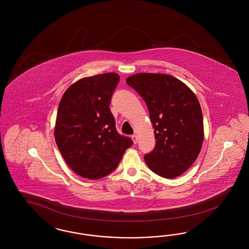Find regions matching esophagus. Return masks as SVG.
Listing matches in <instances>:
<instances>
[{"label": "esophagus", "mask_w": 249, "mask_h": 249, "mask_svg": "<svg viewBox=\"0 0 249 249\" xmlns=\"http://www.w3.org/2000/svg\"><path fill=\"white\" fill-rule=\"evenodd\" d=\"M131 139H132V141H133V142L134 143L137 144V142H138V137H137V135H132L131 136Z\"/></svg>", "instance_id": "obj_1"}]
</instances>
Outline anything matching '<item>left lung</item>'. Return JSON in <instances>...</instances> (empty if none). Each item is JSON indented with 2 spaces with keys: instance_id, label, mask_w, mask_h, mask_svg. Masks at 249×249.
<instances>
[{
  "instance_id": "left-lung-1",
  "label": "left lung",
  "mask_w": 249,
  "mask_h": 249,
  "mask_svg": "<svg viewBox=\"0 0 249 249\" xmlns=\"http://www.w3.org/2000/svg\"><path fill=\"white\" fill-rule=\"evenodd\" d=\"M148 107L155 147L144 156L154 174L173 179L195 162L204 142L201 106L195 93L173 75L139 73L126 79Z\"/></svg>"
}]
</instances>
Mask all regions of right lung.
I'll return each instance as SVG.
<instances>
[{"label": "right lung", "instance_id": "add662e5", "mask_svg": "<svg viewBox=\"0 0 249 249\" xmlns=\"http://www.w3.org/2000/svg\"><path fill=\"white\" fill-rule=\"evenodd\" d=\"M120 81L116 73L84 77L61 98L54 139L64 160L75 174L97 180L112 173L132 145L116 129L109 109Z\"/></svg>", "mask_w": 249, "mask_h": 249}]
</instances>
